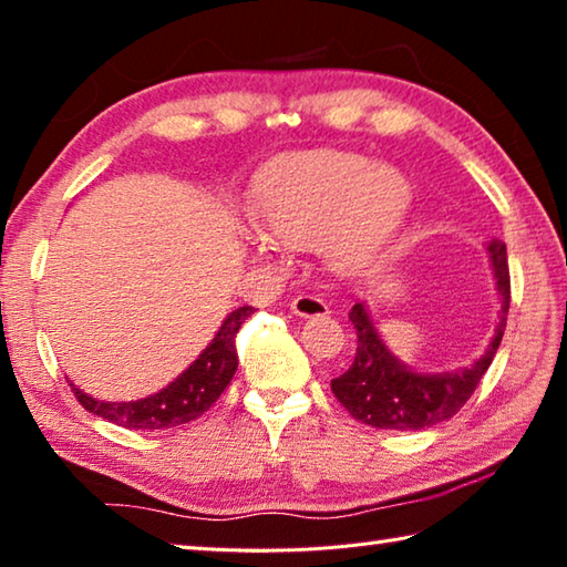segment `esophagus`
<instances>
[{
    "label": "esophagus",
    "instance_id": "34e87169",
    "mask_svg": "<svg viewBox=\"0 0 567 567\" xmlns=\"http://www.w3.org/2000/svg\"><path fill=\"white\" fill-rule=\"evenodd\" d=\"M290 307H292V312L300 317H322L329 312L327 302L319 300L317 295H297L290 302Z\"/></svg>",
    "mask_w": 567,
    "mask_h": 567
}]
</instances>
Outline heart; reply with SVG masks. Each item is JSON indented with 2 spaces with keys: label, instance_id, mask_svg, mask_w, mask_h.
Masks as SVG:
<instances>
[{
  "label": "heart",
  "instance_id": "heart-1",
  "mask_svg": "<svg viewBox=\"0 0 567 567\" xmlns=\"http://www.w3.org/2000/svg\"><path fill=\"white\" fill-rule=\"evenodd\" d=\"M409 205V181L396 168L349 151H305L270 168L252 215L257 228L285 248L319 243L334 270L362 272L386 255Z\"/></svg>",
  "mask_w": 567,
  "mask_h": 567
}]
</instances>
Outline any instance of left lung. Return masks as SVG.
Returning <instances> with one entry per match:
<instances>
[{"label":"left lung","instance_id":"left-lung-1","mask_svg":"<svg viewBox=\"0 0 567 567\" xmlns=\"http://www.w3.org/2000/svg\"><path fill=\"white\" fill-rule=\"evenodd\" d=\"M491 265L496 272L501 297V322L476 364L446 374H416L389 354L364 305L349 310V322L357 329V354L352 367L342 377L332 379V394L357 421L374 429L419 431L456 416L461 406L473 396L483 374L488 372L493 357L506 329L511 307V272L506 245L488 243Z\"/></svg>","mask_w":567,"mask_h":567}]
</instances>
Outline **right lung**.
Returning <instances> with one entry per match:
<instances>
[{
    "instance_id": "add662e5",
    "label": "right lung",
    "mask_w": 567,
    "mask_h": 567,
    "mask_svg": "<svg viewBox=\"0 0 567 567\" xmlns=\"http://www.w3.org/2000/svg\"><path fill=\"white\" fill-rule=\"evenodd\" d=\"M252 312L255 307L245 305L225 317L210 347H205V352L185 369L176 382L161 389L158 394L138 401H121L118 404V401H96L74 384L69 386L86 411L123 429L156 431L188 424V421L203 416L220 399L225 386L230 384L235 369H238L235 334Z\"/></svg>"
}]
</instances>
